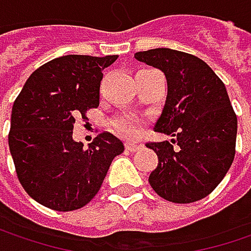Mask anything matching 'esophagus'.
Masks as SVG:
<instances>
[{"label": "esophagus", "mask_w": 251, "mask_h": 251, "mask_svg": "<svg viewBox=\"0 0 251 251\" xmlns=\"http://www.w3.org/2000/svg\"><path fill=\"white\" fill-rule=\"evenodd\" d=\"M141 148V145H138V144H126V150L127 151H130V152H135V151H138Z\"/></svg>", "instance_id": "esophagus-1"}]
</instances>
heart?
Listing matches in <instances>:
<instances>
[{"label":"heart","mask_w":251,"mask_h":251,"mask_svg":"<svg viewBox=\"0 0 251 251\" xmlns=\"http://www.w3.org/2000/svg\"><path fill=\"white\" fill-rule=\"evenodd\" d=\"M113 127L119 135L125 136L127 139H132L139 132V121L133 118H121L113 124Z\"/></svg>","instance_id":"1"}]
</instances>
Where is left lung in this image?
Segmentation results:
<instances>
[{
	"label": "left lung",
	"instance_id": "obj_1",
	"mask_svg": "<svg viewBox=\"0 0 251 251\" xmlns=\"http://www.w3.org/2000/svg\"><path fill=\"white\" fill-rule=\"evenodd\" d=\"M135 59L164 73L167 99L154 129L175 136L147 144L158 155L150 184L166 201L192 203L224 178L235 155L237 116L224 82L211 67L186 52L157 48Z\"/></svg>",
	"mask_w": 251,
	"mask_h": 251
}]
</instances>
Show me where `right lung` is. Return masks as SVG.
Returning <instances> with one entry per match:
<instances>
[{"mask_svg":"<svg viewBox=\"0 0 251 251\" xmlns=\"http://www.w3.org/2000/svg\"><path fill=\"white\" fill-rule=\"evenodd\" d=\"M118 55H67L39 67L27 78L11 110L10 152L17 177L40 205L74 211L100 190L124 142L100 133L85 150L73 139L78 116L99 106L103 70Z\"/></svg>","mask_w":251,"mask_h":251,"instance_id":"add662e5","label":"right lung"}]
</instances>
